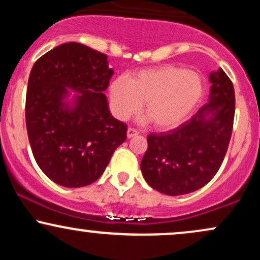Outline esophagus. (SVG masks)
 I'll return each mask as SVG.
<instances>
[{"instance_id": "esophagus-1", "label": "esophagus", "mask_w": 260, "mask_h": 260, "mask_svg": "<svg viewBox=\"0 0 260 260\" xmlns=\"http://www.w3.org/2000/svg\"><path fill=\"white\" fill-rule=\"evenodd\" d=\"M139 134V132L134 128H128L127 129V137L128 138H133V137H137Z\"/></svg>"}]
</instances>
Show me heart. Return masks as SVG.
I'll use <instances>...</instances> for the list:
<instances>
[{
  "label": "heart",
  "mask_w": 260,
  "mask_h": 260,
  "mask_svg": "<svg viewBox=\"0 0 260 260\" xmlns=\"http://www.w3.org/2000/svg\"><path fill=\"white\" fill-rule=\"evenodd\" d=\"M204 92L202 76L178 66L142 70L129 79L117 78L109 86L112 111L127 120L142 109L159 129H171L183 122Z\"/></svg>",
  "instance_id": "1"
}]
</instances>
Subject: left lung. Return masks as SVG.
Here are the masks:
<instances>
[{"instance_id":"1","label":"left lung","mask_w":260,"mask_h":260,"mask_svg":"<svg viewBox=\"0 0 260 260\" xmlns=\"http://www.w3.org/2000/svg\"><path fill=\"white\" fill-rule=\"evenodd\" d=\"M209 99L190 120L169 132L148 136L140 162L143 177L154 189L182 196L204 187L221 166L235 116V90L221 68L209 76Z\"/></svg>"}]
</instances>
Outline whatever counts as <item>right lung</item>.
Instances as JSON below:
<instances>
[{
  "mask_svg": "<svg viewBox=\"0 0 260 260\" xmlns=\"http://www.w3.org/2000/svg\"><path fill=\"white\" fill-rule=\"evenodd\" d=\"M112 76L105 53L79 43L59 45L32 66L25 100L29 143L39 168L59 186L96 181L127 138V126L111 115L104 94Z\"/></svg>",
  "mask_w": 260,
  "mask_h": 260,
  "instance_id": "1",
  "label": "right lung"
}]
</instances>
